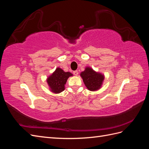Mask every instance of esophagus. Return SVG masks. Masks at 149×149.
Instances as JSON below:
<instances>
[{
	"label": "esophagus",
	"instance_id": "34e87169",
	"mask_svg": "<svg viewBox=\"0 0 149 149\" xmlns=\"http://www.w3.org/2000/svg\"><path fill=\"white\" fill-rule=\"evenodd\" d=\"M73 74H74L75 76H78V71L77 70L74 71H73Z\"/></svg>",
	"mask_w": 149,
	"mask_h": 149
}]
</instances>
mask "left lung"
Wrapping results in <instances>:
<instances>
[{
	"instance_id": "left-lung-1",
	"label": "left lung",
	"mask_w": 149,
	"mask_h": 149,
	"mask_svg": "<svg viewBox=\"0 0 149 149\" xmlns=\"http://www.w3.org/2000/svg\"><path fill=\"white\" fill-rule=\"evenodd\" d=\"M83 82L88 89L95 91L100 89L104 79V75L94 71L91 67H86L84 71L80 74Z\"/></svg>"
}]
</instances>
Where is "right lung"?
Returning <instances> with one entry per match:
<instances>
[{
    "mask_svg": "<svg viewBox=\"0 0 149 149\" xmlns=\"http://www.w3.org/2000/svg\"><path fill=\"white\" fill-rule=\"evenodd\" d=\"M72 76L73 74L70 72H65L60 68H56L55 71L51 75H49L47 79L49 90L55 94L63 91L65 89V85L68 79Z\"/></svg>",
    "mask_w": 149,
    "mask_h": 149,
    "instance_id": "right-lung-1",
    "label": "right lung"
}]
</instances>
